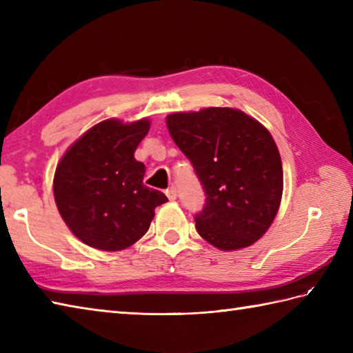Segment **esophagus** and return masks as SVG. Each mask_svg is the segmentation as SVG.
I'll return each mask as SVG.
<instances>
[{
	"mask_svg": "<svg viewBox=\"0 0 353 353\" xmlns=\"http://www.w3.org/2000/svg\"><path fill=\"white\" fill-rule=\"evenodd\" d=\"M165 194H167V197L170 200H176L177 199V191H176L174 186H171V188H168L167 191H165Z\"/></svg>",
	"mask_w": 353,
	"mask_h": 353,
	"instance_id": "1",
	"label": "esophagus"
}]
</instances>
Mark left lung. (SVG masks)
Listing matches in <instances>:
<instances>
[{"mask_svg":"<svg viewBox=\"0 0 353 353\" xmlns=\"http://www.w3.org/2000/svg\"><path fill=\"white\" fill-rule=\"evenodd\" d=\"M167 127L206 194L203 211L194 216L200 236L220 250L258 241L274 220L283 190L270 132L230 108L176 112L167 117Z\"/></svg>","mask_w":353,"mask_h":353,"instance_id":"obj_1","label":"left lung"}]
</instances>
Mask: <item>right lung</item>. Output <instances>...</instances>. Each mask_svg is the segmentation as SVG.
Segmentation results:
<instances>
[{
	"instance_id": "add662e5",
	"label": "right lung",
	"mask_w": 353,
	"mask_h": 353,
	"mask_svg": "<svg viewBox=\"0 0 353 353\" xmlns=\"http://www.w3.org/2000/svg\"><path fill=\"white\" fill-rule=\"evenodd\" d=\"M150 119H106L66 150L54 172V200L63 221L80 241L104 252L130 247L145 235L163 192L144 185L145 165L134 150Z\"/></svg>"
}]
</instances>
